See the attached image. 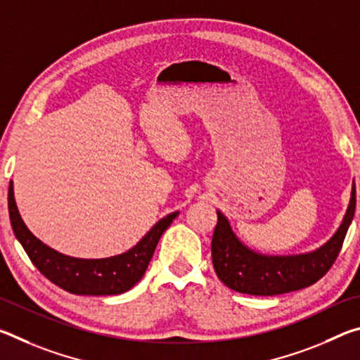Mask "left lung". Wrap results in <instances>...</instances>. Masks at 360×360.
I'll return each instance as SVG.
<instances>
[{
    "instance_id": "left-lung-1",
    "label": "left lung",
    "mask_w": 360,
    "mask_h": 360,
    "mask_svg": "<svg viewBox=\"0 0 360 360\" xmlns=\"http://www.w3.org/2000/svg\"><path fill=\"white\" fill-rule=\"evenodd\" d=\"M356 211V184L352 182L346 214L333 236L311 252L294 255L260 254L243 245L229 219L217 211V225L211 241L216 275L231 290L249 295H279L314 284L330 270L343 246Z\"/></svg>"
}]
</instances>
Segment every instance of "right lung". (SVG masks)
<instances>
[{
	"instance_id": "add662e5",
	"label": "right lung",
	"mask_w": 360,
	"mask_h": 360,
	"mask_svg": "<svg viewBox=\"0 0 360 360\" xmlns=\"http://www.w3.org/2000/svg\"><path fill=\"white\" fill-rule=\"evenodd\" d=\"M8 206L15 238L25 249L33 265L49 281L76 295H117L130 290L148 270L163 231L179 214V211H174L160 219L136 243V246L124 254L106 259H79L70 257V255L49 248L28 230L25 222L22 221L19 210H17L12 181L9 182Z\"/></svg>"
}]
</instances>
